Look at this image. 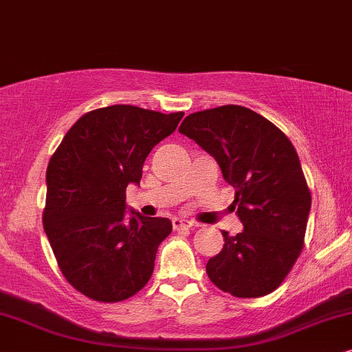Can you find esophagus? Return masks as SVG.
<instances>
[{"mask_svg": "<svg viewBox=\"0 0 352 352\" xmlns=\"http://www.w3.org/2000/svg\"><path fill=\"white\" fill-rule=\"evenodd\" d=\"M172 225H173V230H188V228L193 227L195 223L190 222V220L175 217L172 220Z\"/></svg>", "mask_w": 352, "mask_h": 352, "instance_id": "esophagus-1", "label": "esophagus"}]
</instances>
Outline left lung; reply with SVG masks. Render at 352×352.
<instances>
[{"label":"left lung","mask_w":352,"mask_h":352,"mask_svg":"<svg viewBox=\"0 0 352 352\" xmlns=\"http://www.w3.org/2000/svg\"><path fill=\"white\" fill-rule=\"evenodd\" d=\"M179 132L217 161L243 223L235 236L222 232V251L206 265L210 282L236 298L265 296L292 270L306 235L311 191L296 149L270 120L235 104L190 114Z\"/></svg>","instance_id":"obj_1"}]
</instances>
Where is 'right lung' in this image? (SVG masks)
<instances>
[{"mask_svg": "<svg viewBox=\"0 0 352 352\" xmlns=\"http://www.w3.org/2000/svg\"><path fill=\"white\" fill-rule=\"evenodd\" d=\"M182 117L101 107L75 122L50 159L43 228L65 280L85 296L119 302L151 278L172 222L127 210L125 190L140 185L148 154Z\"/></svg>", "mask_w": 352, "mask_h": 352, "instance_id": "obj_1", "label": "right lung"}]
</instances>
